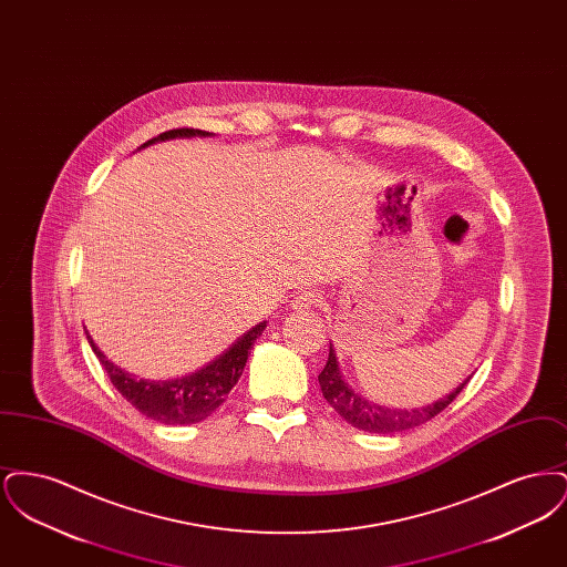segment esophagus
<instances>
[{
  "instance_id": "esophagus-1",
  "label": "esophagus",
  "mask_w": 567,
  "mask_h": 567,
  "mask_svg": "<svg viewBox=\"0 0 567 567\" xmlns=\"http://www.w3.org/2000/svg\"><path fill=\"white\" fill-rule=\"evenodd\" d=\"M323 301V297L319 291H301V293H297L293 297V310L297 312H303V310H308V308H315V306H319Z\"/></svg>"
}]
</instances>
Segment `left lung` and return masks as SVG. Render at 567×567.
Returning <instances> with one entry per match:
<instances>
[{
    "instance_id": "obj_1",
    "label": "left lung",
    "mask_w": 567,
    "mask_h": 567,
    "mask_svg": "<svg viewBox=\"0 0 567 567\" xmlns=\"http://www.w3.org/2000/svg\"><path fill=\"white\" fill-rule=\"evenodd\" d=\"M467 380L461 386H457L451 395L442 398L435 404L412 408V410H400V408H384V405L372 404L365 398H361L359 393H354L340 374L338 359H336V352H333L331 344H329V359L324 363L323 372L319 374V384H321L323 398L329 402V405L342 419H347V423H351L352 427L370 433L405 432V430H412V427H419V425L432 421L433 416H437L446 405L453 404V400L467 384Z\"/></svg>"
}]
</instances>
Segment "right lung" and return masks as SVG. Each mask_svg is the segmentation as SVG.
<instances>
[{"instance_id":"1","label":"right lung","mask_w":567,"mask_h":567,"mask_svg":"<svg viewBox=\"0 0 567 567\" xmlns=\"http://www.w3.org/2000/svg\"><path fill=\"white\" fill-rule=\"evenodd\" d=\"M190 135H208V132L193 130V127L169 130L142 144V148L159 140L190 137ZM264 329H266V321L255 324L250 331L244 333L243 338H238L236 344H231L229 351L223 352L218 359L208 363L206 368H202L199 372L185 378H174V380H159V382L127 374L118 365L110 363L106 354L93 344L91 336H86V340L93 352L97 354L100 363L104 365L114 389L134 405L135 410L165 425H189L210 416L216 408L227 400L229 391L243 377L246 359Z\"/></svg>"}]
</instances>
